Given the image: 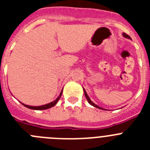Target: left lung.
<instances>
[{
	"label": "left lung",
	"mask_w": 150,
	"mask_h": 150,
	"mask_svg": "<svg viewBox=\"0 0 150 150\" xmlns=\"http://www.w3.org/2000/svg\"><path fill=\"white\" fill-rule=\"evenodd\" d=\"M122 35H123V37H124V38H128V39H131V38H130L129 36H128V34H125V33H123V34H122ZM83 91H84L85 96H86V98L87 100H88V103H89L90 104H91V105H92V106H93V107H96V108H98V109H100V110H107L104 109V108H102V107H99V106H98V105H97V104H94L93 102H92V101H91V99L89 98V97H88V95H87L86 91V90L84 89V88H83Z\"/></svg>",
	"instance_id": "left-lung-1"
}]
</instances>
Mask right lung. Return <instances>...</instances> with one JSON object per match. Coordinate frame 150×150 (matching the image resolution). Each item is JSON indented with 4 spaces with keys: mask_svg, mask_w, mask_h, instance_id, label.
I'll return each mask as SVG.
<instances>
[{
    "mask_svg": "<svg viewBox=\"0 0 150 150\" xmlns=\"http://www.w3.org/2000/svg\"><path fill=\"white\" fill-rule=\"evenodd\" d=\"M62 91H61V93H60V95H59V96L58 97V98H57L55 99V100L50 102V103H49V104H45V105L38 106V107H34V106L26 105V104H22V103H21V104H23V105L25 106V107H28V108H29V109L35 110H43L49 109V108H51V107H54V106H55V104H57V102L59 101V99H60L61 96H62Z\"/></svg>",
    "mask_w": 150,
    "mask_h": 150,
    "instance_id": "right-lung-1",
    "label": "right lung"
}]
</instances>
